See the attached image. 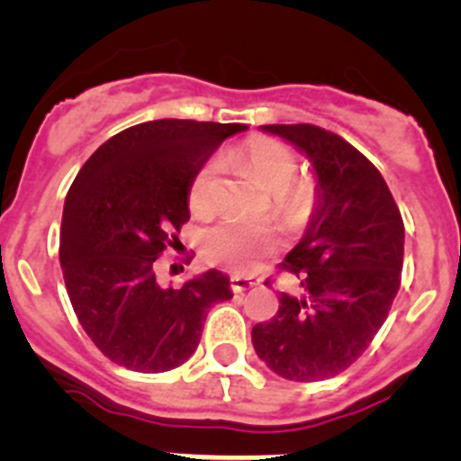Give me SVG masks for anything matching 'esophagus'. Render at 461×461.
<instances>
[{
	"label": "esophagus",
	"instance_id": "34e87169",
	"mask_svg": "<svg viewBox=\"0 0 461 461\" xmlns=\"http://www.w3.org/2000/svg\"><path fill=\"white\" fill-rule=\"evenodd\" d=\"M230 282H231V292L234 294H243L248 292V289L259 285V280H252V277H243V276H231Z\"/></svg>",
	"mask_w": 461,
	"mask_h": 461
}]
</instances>
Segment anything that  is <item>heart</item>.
<instances>
[{"mask_svg":"<svg viewBox=\"0 0 461 461\" xmlns=\"http://www.w3.org/2000/svg\"><path fill=\"white\" fill-rule=\"evenodd\" d=\"M227 163L268 190V197L280 211L303 215L312 204V188L308 181L294 179L298 172L296 153L273 138H250L227 156ZM221 202V179L215 163L202 165L188 185V206L194 215H209ZM280 246L277 230L271 222H252L227 218L204 231V257L227 271L246 273L261 264Z\"/></svg>","mask_w":461,"mask_h":461,"instance_id":"b5f03b06","label":"heart"}]
</instances>
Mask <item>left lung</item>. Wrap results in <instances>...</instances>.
<instances>
[{
    "mask_svg": "<svg viewBox=\"0 0 461 461\" xmlns=\"http://www.w3.org/2000/svg\"><path fill=\"white\" fill-rule=\"evenodd\" d=\"M317 172L310 225L282 268L298 289L252 329L257 356L289 381H321L363 356L397 296L404 222L379 169L347 140L312 123H268Z\"/></svg>",
    "mask_w": 461,
    "mask_h": 461,
    "instance_id": "left-lung-1",
    "label": "left lung"
}]
</instances>
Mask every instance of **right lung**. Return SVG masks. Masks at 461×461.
I'll list each match as a JSON object with an SVG mask.
<instances>
[{"instance_id": "right-lung-1", "label": "right lung", "mask_w": 461, "mask_h": 461, "mask_svg": "<svg viewBox=\"0 0 461 461\" xmlns=\"http://www.w3.org/2000/svg\"><path fill=\"white\" fill-rule=\"evenodd\" d=\"M243 123L158 119L131 126L91 153L66 194L59 261L77 321L112 363L167 372L197 349L209 308L231 298L211 271L163 287L156 259L188 222V185Z\"/></svg>"}]
</instances>
